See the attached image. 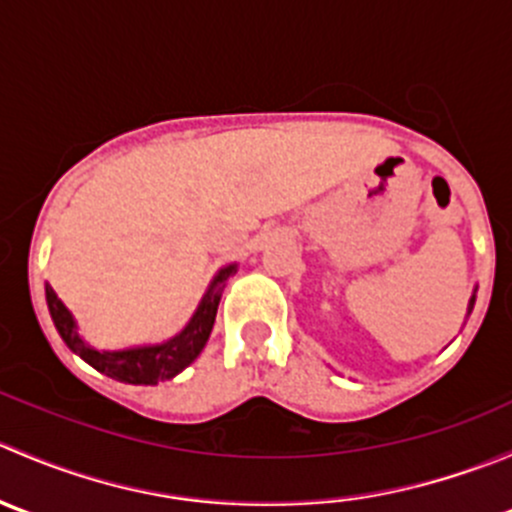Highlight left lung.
I'll use <instances>...</instances> for the list:
<instances>
[{
    "instance_id": "8db88e82",
    "label": "left lung",
    "mask_w": 512,
    "mask_h": 512,
    "mask_svg": "<svg viewBox=\"0 0 512 512\" xmlns=\"http://www.w3.org/2000/svg\"><path fill=\"white\" fill-rule=\"evenodd\" d=\"M473 302H476V297H473V299H471V309H473Z\"/></svg>"
}]
</instances>
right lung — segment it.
<instances>
[{
  "instance_id": "obj_1",
  "label": "right lung",
  "mask_w": 512,
  "mask_h": 512,
  "mask_svg": "<svg viewBox=\"0 0 512 512\" xmlns=\"http://www.w3.org/2000/svg\"><path fill=\"white\" fill-rule=\"evenodd\" d=\"M230 275H235V265L220 270V275L213 280V285H210L208 294L203 297V302H200L198 312L193 314L188 327L178 337H173L165 344H158V347L126 349V352H98V349L89 347L79 337L74 317H71L69 309L61 304V299L56 297L54 289L49 285H46V304H49L51 319H54L61 339L81 359L89 361L94 369L116 381H126V384H158V381L173 379L175 374H180L190 361H195V356L203 352L205 342H208L210 332H213L223 285Z\"/></svg>"
}]
</instances>
